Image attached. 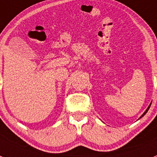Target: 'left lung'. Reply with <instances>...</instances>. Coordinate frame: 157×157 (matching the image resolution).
Listing matches in <instances>:
<instances>
[{
    "label": "left lung",
    "instance_id": "8db88e82",
    "mask_svg": "<svg viewBox=\"0 0 157 157\" xmlns=\"http://www.w3.org/2000/svg\"><path fill=\"white\" fill-rule=\"evenodd\" d=\"M150 105H151V104H150V105H149V106H148V108H147V110H146V111H145V112H144V114H143V115H141V116H140V118H142V117H143V116H144V115H145V114H146V113H147V111H148V110H149V109H150ZM140 118H139V119H140Z\"/></svg>",
    "mask_w": 157,
    "mask_h": 157
}]
</instances>
